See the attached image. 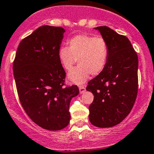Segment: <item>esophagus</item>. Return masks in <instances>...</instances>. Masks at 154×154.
<instances>
[{"label": "esophagus", "mask_w": 154, "mask_h": 154, "mask_svg": "<svg viewBox=\"0 0 154 154\" xmlns=\"http://www.w3.org/2000/svg\"><path fill=\"white\" fill-rule=\"evenodd\" d=\"M79 90H80V94H83V93H84L86 91V88L83 86H79Z\"/></svg>", "instance_id": "obj_1"}]
</instances>
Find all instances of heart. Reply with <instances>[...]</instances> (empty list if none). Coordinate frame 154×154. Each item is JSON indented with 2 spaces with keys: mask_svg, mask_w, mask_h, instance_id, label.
I'll use <instances>...</instances> for the list:
<instances>
[{
  "mask_svg": "<svg viewBox=\"0 0 154 154\" xmlns=\"http://www.w3.org/2000/svg\"><path fill=\"white\" fill-rule=\"evenodd\" d=\"M60 63L66 71L71 69L76 62L78 66L68 74L72 83H84L91 75H98L106 66L109 48L106 40L100 36L78 35L68 42V47L60 48Z\"/></svg>",
  "mask_w": 154,
  "mask_h": 154,
  "instance_id": "obj_1",
  "label": "heart"
}]
</instances>
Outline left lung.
<instances>
[{"label":"left lung","instance_id":"1","mask_svg":"<svg viewBox=\"0 0 154 154\" xmlns=\"http://www.w3.org/2000/svg\"><path fill=\"white\" fill-rule=\"evenodd\" d=\"M106 40L109 57L103 71L88 83L94 94L90 122L106 128L119 125L131 111L138 92V56L130 40L106 26L95 27Z\"/></svg>","mask_w":154,"mask_h":154}]
</instances>
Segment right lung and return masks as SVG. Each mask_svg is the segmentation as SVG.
<instances>
[{
    "instance_id": "right-lung-1",
    "label": "right lung",
    "mask_w": 154,
    "mask_h": 154,
    "mask_svg": "<svg viewBox=\"0 0 154 154\" xmlns=\"http://www.w3.org/2000/svg\"><path fill=\"white\" fill-rule=\"evenodd\" d=\"M66 32L63 27H38L20 42L13 73L21 106L29 119L48 130L67 127L70 102L79 94L75 85L65 86L66 71L58 53Z\"/></svg>"
}]
</instances>
